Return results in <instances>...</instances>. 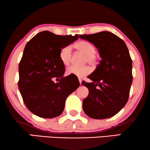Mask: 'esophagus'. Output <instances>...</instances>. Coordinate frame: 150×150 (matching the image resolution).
<instances>
[{"label": "esophagus", "mask_w": 150, "mask_h": 150, "mask_svg": "<svg viewBox=\"0 0 150 150\" xmlns=\"http://www.w3.org/2000/svg\"><path fill=\"white\" fill-rule=\"evenodd\" d=\"M79 83H80V84H81V83H82V79H81V78H79Z\"/></svg>", "instance_id": "obj_1"}]
</instances>
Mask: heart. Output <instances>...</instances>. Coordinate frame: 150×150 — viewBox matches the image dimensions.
I'll return each mask as SVG.
<instances>
[{"mask_svg": "<svg viewBox=\"0 0 150 150\" xmlns=\"http://www.w3.org/2000/svg\"><path fill=\"white\" fill-rule=\"evenodd\" d=\"M76 48L85 55L84 62L88 63L90 65H94L97 63L96 47L91 43L86 41H80L75 44ZM59 58L64 65H68L70 63L71 58V48L70 46H65L61 49L59 52ZM91 72V69L89 67L85 66L79 67L76 66H71L67 68L66 74L67 75H74L77 77H83Z\"/></svg>", "mask_w": 150, "mask_h": 150, "instance_id": "heart-1", "label": "heart"}]
</instances>
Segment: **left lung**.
Segmentation results:
<instances>
[{"mask_svg": "<svg viewBox=\"0 0 150 150\" xmlns=\"http://www.w3.org/2000/svg\"><path fill=\"white\" fill-rule=\"evenodd\" d=\"M80 38L93 44L102 59L88 78L91 83L82 82L89 89L83 102L85 114L103 120L116 115L126 105L132 82V61L126 44L112 33L102 31Z\"/></svg>", "mask_w": 150, "mask_h": 150, "instance_id": "8db88e82", "label": "left lung"}]
</instances>
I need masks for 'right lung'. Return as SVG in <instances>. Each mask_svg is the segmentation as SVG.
I'll return each mask as SVG.
<instances>
[{
	"mask_svg": "<svg viewBox=\"0 0 150 150\" xmlns=\"http://www.w3.org/2000/svg\"><path fill=\"white\" fill-rule=\"evenodd\" d=\"M78 39L79 35L61 36L45 30L26 44L19 64L18 87L26 106L35 115L59 116L67 96L79 87L75 76H63L65 66L59 58L61 49Z\"/></svg>",
	"mask_w": 150,
	"mask_h": 150,
	"instance_id": "right-lung-1",
	"label": "right lung"
}]
</instances>
